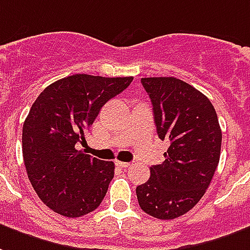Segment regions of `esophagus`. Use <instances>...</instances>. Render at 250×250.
Instances as JSON below:
<instances>
[{
	"mask_svg": "<svg viewBox=\"0 0 250 250\" xmlns=\"http://www.w3.org/2000/svg\"><path fill=\"white\" fill-rule=\"evenodd\" d=\"M115 164H116V166H118V167H120V168H128L131 166L130 163H125V162H116Z\"/></svg>",
	"mask_w": 250,
	"mask_h": 250,
	"instance_id": "esophagus-1",
	"label": "esophagus"
}]
</instances>
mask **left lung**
Listing matches in <instances>:
<instances>
[{
    "label": "left lung",
    "instance_id": "8db88e82",
    "mask_svg": "<svg viewBox=\"0 0 250 250\" xmlns=\"http://www.w3.org/2000/svg\"><path fill=\"white\" fill-rule=\"evenodd\" d=\"M152 102L159 138L168 140L166 160L149 168L136 187L140 208L160 220L191 210L204 196L221 151V128L213 104L203 92L173 77L142 78Z\"/></svg>",
    "mask_w": 250,
    "mask_h": 250
}]
</instances>
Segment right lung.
Segmentation results:
<instances>
[{
  "label": "right lung",
  "mask_w": 250,
  "mask_h": 250,
  "mask_svg": "<svg viewBox=\"0 0 250 250\" xmlns=\"http://www.w3.org/2000/svg\"><path fill=\"white\" fill-rule=\"evenodd\" d=\"M132 77L75 74L41 92L22 128V153L31 186L50 209L66 217L95 210L114 177L115 164L75 148L104 103Z\"/></svg>",
  "instance_id": "1"
}]
</instances>
